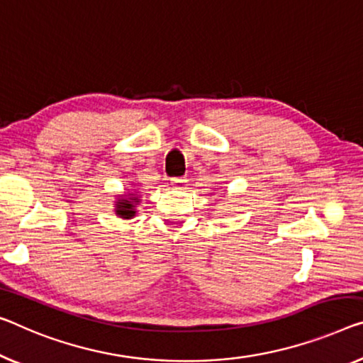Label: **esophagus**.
<instances>
[{
    "mask_svg": "<svg viewBox=\"0 0 363 363\" xmlns=\"http://www.w3.org/2000/svg\"><path fill=\"white\" fill-rule=\"evenodd\" d=\"M171 186L174 189H179V191H184V189H186V186H187V179H186V177H172Z\"/></svg>",
    "mask_w": 363,
    "mask_h": 363,
    "instance_id": "34e87169",
    "label": "esophagus"
}]
</instances>
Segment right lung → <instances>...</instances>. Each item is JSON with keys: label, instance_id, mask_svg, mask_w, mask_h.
Returning <instances> with one entry per match:
<instances>
[{"label": "right lung", "instance_id": "right-lung-1", "mask_svg": "<svg viewBox=\"0 0 363 363\" xmlns=\"http://www.w3.org/2000/svg\"><path fill=\"white\" fill-rule=\"evenodd\" d=\"M121 199L116 202V215L121 216V218H133L135 213H137V207L138 203V199L133 196V194H128V197H123V196H118Z\"/></svg>", "mask_w": 363, "mask_h": 363}]
</instances>
